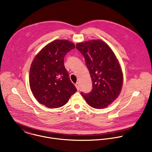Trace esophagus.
Instances as JSON below:
<instances>
[{
	"label": "esophagus",
	"mask_w": 152,
	"mask_h": 152,
	"mask_svg": "<svg viewBox=\"0 0 152 152\" xmlns=\"http://www.w3.org/2000/svg\"><path fill=\"white\" fill-rule=\"evenodd\" d=\"M75 86H76V88H77V91H79V89H80V85H79V82H77V83L75 84Z\"/></svg>",
	"instance_id": "obj_1"
}]
</instances>
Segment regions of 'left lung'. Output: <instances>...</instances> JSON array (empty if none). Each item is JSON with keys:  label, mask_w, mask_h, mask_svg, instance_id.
Returning a JSON list of instances; mask_svg holds the SVG:
<instances>
[{"label": "left lung", "mask_w": 152, "mask_h": 152, "mask_svg": "<svg viewBox=\"0 0 152 152\" xmlns=\"http://www.w3.org/2000/svg\"><path fill=\"white\" fill-rule=\"evenodd\" d=\"M76 48L85 58L92 82L91 92H81L82 95L94 108L108 107L118 96L123 86V75L118 59L101 39L79 42Z\"/></svg>", "instance_id": "1"}]
</instances>
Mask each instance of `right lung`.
I'll use <instances>...</instances> for the list:
<instances>
[{"mask_svg":"<svg viewBox=\"0 0 152 152\" xmlns=\"http://www.w3.org/2000/svg\"><path fill=\"white\" fill-rule=\"evenodd\" d=\"M75 48L68 40L56 39L35 57L29 70V86L35 99L48 108L64 105L77 89L64 64V57Z\"/></svg>","mask_w":152,"mask_h":152,"instance_id":"obj_1","label":"right lung"}]
</instances>
